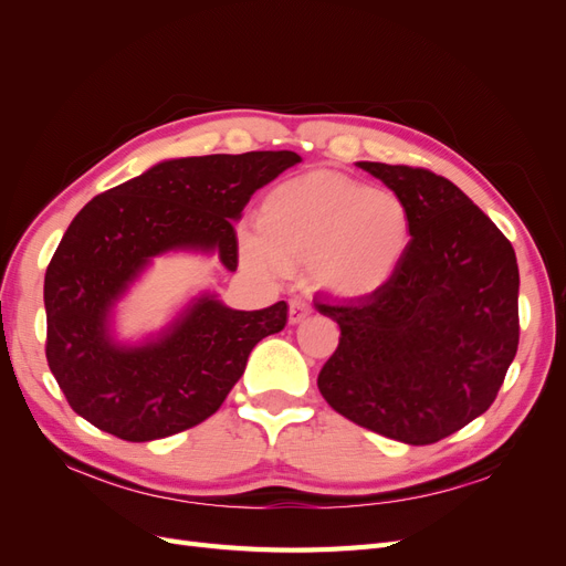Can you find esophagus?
Instances as JSON below:
<instances>
[{"instance_id": "obj_1", "label": "esophagus", "mask_w": 566, "mask_h": 566, "mask_svg": "<svg viewBox=\"0 0 566 566\" xmlns=\"http://www.w3.org/2000/svg\"><path fill=\"white\" fill-rule=\"evenodd\" d=\"M310 314H312V304L306 302V300L295 297L293 302H290V314H287V318H290V323H293V325L302 323Z\"/></svg>"}]
</instances>
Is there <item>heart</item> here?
<instances>
[{
    "instance_id": "b5f03b06",
    "label": "heart",
    "mask_w": 566,
    "mask_h": 566,
    "mask_svg": "<svg viewBox=\"0 0 566 566\" xmlns=\"http://www.w3.org/2000/svg\"><path fill=\"white\" fill-rule=\"evenodd\" d=\"M413 241L403 198L335 172H310L271 188L245 233V260L266 271L306 266L342 300H366L397 276Z\"/></svg>"
}]
</instances>
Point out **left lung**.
<instances>
[{
  "instance_id": "obj_1",
  "label": "left lung",
  "mask_w": 566,
  "mask_h": 566,
  "mask_svg": "<svg viewBox=\"0 0 566 566\" xmlns=\"http://www.w3.org/2000/svg\"><path fill=\"white\" fill-rule=\"evenodd\" d=\"M406 200L413 241L378 295L318 302L339 345L318 389L339 416L424 447L489 410L520 345V269L499 227L430 169L356 163Z\"/></svg>"
}]
</instances>
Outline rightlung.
Returning a JSON list of instances; mask_svg holds the SVG:
<instances>
[{
  "label": "right lung",
  "mask_w": 566,
  "mask_h": 566,
  "mask_svg": "<svg viewBox=\"0 0 566 566\" xmlns=\"http://www.w3.org/2000/svg\"><path fill=\"white\" fill-rule=\"evenodd\" d=\"M300 160L293 150L163 160L84 205L44 276L46 361L77 416L125 441H153L224 403L256 342L285 328V302L241 312L202 293L136 345L113 335V310L167 252L219 254L235 271L233 221Z\"/></svg>",
  "instance_id": "obj_1"
}]
</instances>
